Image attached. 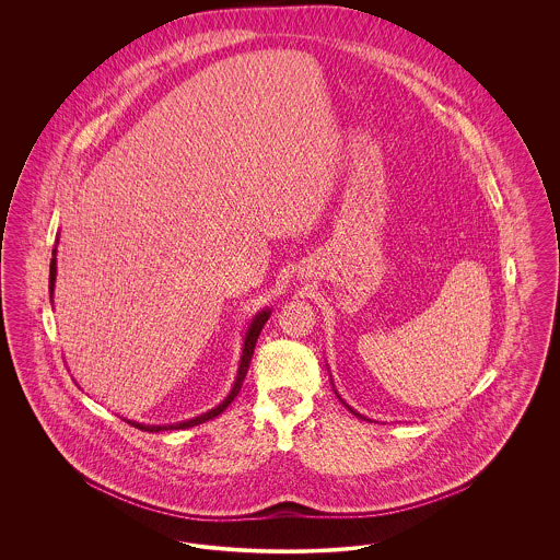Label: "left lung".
Here are the masks:
<instances>
[{"label": "left lung", "mask_w": 560, "mask_h": 560, "mask_svg": "<svg viewBox=\"0 0 560 560\" xmlns=\"http://www.w3.org/2000/svg\"><path fill=\"white\" fill-rule=\"evenodd\" d=\"M342 400V399H340ZM342 402H345V400H342ZM345 405H347V402H345ZM348 407V405H347ZM348 409H350V411H352V413H354V416H359V418H363V416H361V413H357V411H354V409H352V407H348ZM363 420H365V418H363Z\"/></svg>", "instance_id": "left-lung-1"}]
</instances>
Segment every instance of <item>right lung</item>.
I'll return each mask as SVG.
<instances>
[{"label":"right lung","instance_id":"add662e5","mask_svg":"<svg viewBox=\"0 0 560 560\" xmlns=\"http://www.w3.org/2000/svg\"><path fill=\"white\" fill-rule=\"evenodd\" d=\"M56 243H58V240H56ZM54 283H56V245H54L52 260H50V298H52L54 293ZM268 317H270V308L260 311V313L252 319V323H249L247 334H245V342H243L240 372H237V377H235V384H233L229 397L222 400L218 407H213L210 411H206V413H201V416H197V418H192V420H187V422L167 424V427H149V424H138V422H132V420H128V424H132L133 428H140V430H144V432H160V430H180V428L197 427V424H203V422L212 420L215 416H220V413L233 402V399L240 395L241 384H243V380H245V373H247V368H249V361H252L254 348H256V342H258V336H260V331H262V327H265Z\"/></svg>","mask_w":560,"mask_h":560}]
</instances>
